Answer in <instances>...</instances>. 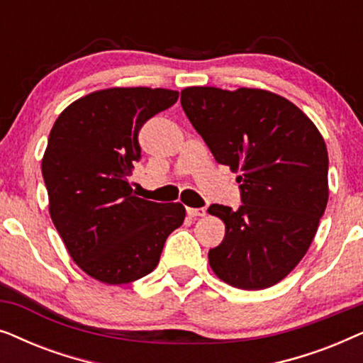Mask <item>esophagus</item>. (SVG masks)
<instances>
[{"label":"esophagus","mask_w":363,"mask_h":363,"mask_svg":"<svg viewBox=\"0 0 363 363\" xmlns=\"http://www.w3.org/2000/svg\"><path fill=\"white\" fill-rule=\"evenodd\" d=\"M186 213H188V216H191V218H201L206 215V210L205 208H186Z\"/></svg>","instance_id":"34e87169"}]
</instances>
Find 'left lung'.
I'll list each match as a JSON object with an SVG mask.
<instances>
[{
    "label": "left lung",
    "mask_w": 363,
    "mask_h": 363,
    "mask_svg": "<svg viewBox=\"0 0 363 363\" xmlns=\"http://www.w3.org/2000/svg\"><path fill=\"white\" fill-rule=\"evenodd\" d=\"M182 107L218 163L240 173L242 205H211L225 240L208 252L238 289H266L306 256L329 200V155L315 123L264 89L186 87Z\"/></svg>",
    "instance_id": "obj_1"
}]
</instances>
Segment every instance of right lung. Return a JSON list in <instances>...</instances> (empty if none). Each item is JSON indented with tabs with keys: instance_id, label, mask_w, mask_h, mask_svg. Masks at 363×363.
<instances>
[{
	"instance_id": "right-lung-1",
	"label": "right lung",
	"mask_w": 363,
	"mask_h": 363,
	"mask_svg": "<svg viewBox=\"0 0 363 363\" xmlns=\"http://www.w3.org/2000/svg\"><path fill=\"white\" fill-rule=\"evenodd\" d=\"M178 92L108 87L67 106L54 122L41 170L49 215L72 261L94 279L128 284L155 269L168 235L182 226V203L133 195L138 130L177 102Z\"/></svg>"
}]
</instances>
